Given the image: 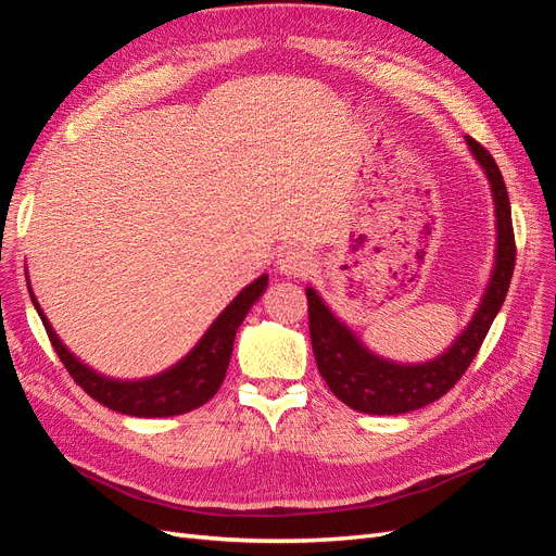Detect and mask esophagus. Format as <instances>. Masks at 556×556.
I'll return each mask as SVG.
<instances>
[{
	"instance_id": "esophagus-1",
	"label": "esophagus",
	"mask_w": 556,
	"mask_h": 556,
	"mask_svg": "<svg viewBox=\"0 0 556 556\" xmlns=\"http://www.w3.org/2000/svg\"><path fill=\"white\" fill-rule=\"evenodd\" d=\"M311 266H313V257L299 245L285 248L278 255V268L285 276H304Z\"/></svg>"
}]
</instances>
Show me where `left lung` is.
I'll list each match as a JSON object with an SVG mask.
<instances>
[{
	"mask_svg": "<svg viewBox=\"0 0 556 556\" xmlns=\"http://www.w3.org/2000/svg\"><path fill=\"white\" fill-rule=\"evenodd\" d=\"M466 141L492 182L498 245L492 282L482 296V304L447 352L425 364H396L382 359L366 350L355 339V333L333 317L313 288H306L311 343L319 376L345 406L359 413L401 415L425 408L427 403L447 394L476 359L486 331L506 301L517 257L508 190L490 150L470 137H466Z\"/></svg>",
	"mask_w": 556,
	"mask_h": 556,
	"instance_id": "8db88e82",
	"label": "left lung"
}]
</instances>
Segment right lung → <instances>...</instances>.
I'll list each match as a JSON object with an SVG mask.
<instances>
[{"instance_id": "add662e5", "label": "right lung", "mask_w": 556, "mask_h": 556, "mask_svg": "<svg viewBox=\"0 0 556 556\" xmlns=\"http://www.w3.org/2000/svg\"><path fill=\"white\" fill-rule=\"evenodd\" d=\"M266 282H268L266 274L260 276L255 282H250L248 288L233 299L220 315H217L211 329L204 333V339L194 345V350L182 362H178L176 366L169 368V371H164L155 378L134 380V382L99 376L86 364H80L72 352L60 343L58 333L48 325V319L41 313L31 290H29V296L46 327L50 345L55 348L60 362L66 368V374L74 378V382L83 392L102 403V406L123 415L172 417V415H182L204 406V403L220 390L227 366H229V357H231L233 336H237V329L241 327L250 306L255 304V301L262 296V292L266 290Z\"/></svg>"}]
</instances>
